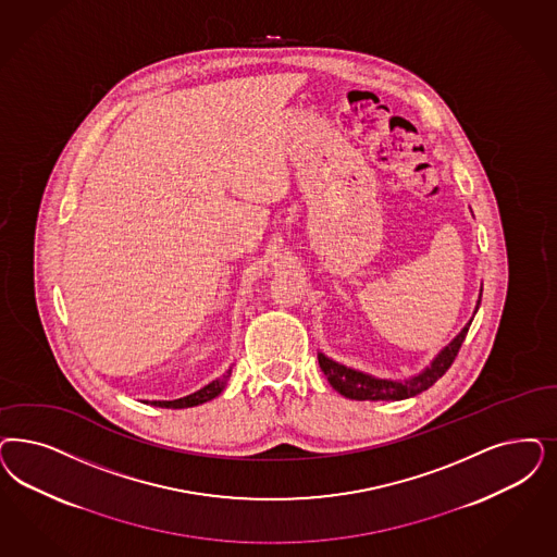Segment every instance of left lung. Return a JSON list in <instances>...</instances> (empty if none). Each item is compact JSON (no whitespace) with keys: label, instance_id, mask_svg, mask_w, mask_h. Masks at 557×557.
<instances>
[{"label":"left lung","instance_id":"obj_1","mask_svg":"<svg viewBox=\"0 0 557 557\" xmlns=\"http://www.w3.org/2000/svg\"><path fill=\"white\" fill-rule=\"evenodd\" d=\"M480 305L481 289L473 317L480 310ZM473 317H471V321H473ZM471 321L460 329L459 335L448 346L442 347L441 351L436 354V358L430 362V366H425L422 372H418V374H413L405 381H391V379L372 376L368 372L339 364V362L326 358L323 351H319V366L325 372L329 384L347 399H356V401H404V399L416 397L425 388H430L450 368V364L457 358V354H459L462 342H465V335L471 326Z\"/></svg>","mask_w":557,"mask_h":557}]
</instances>
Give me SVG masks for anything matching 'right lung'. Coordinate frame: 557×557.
<instances>
[{"label": "right lung", "instance_id": "right-lung-1", "mask_svg": "<svg viewBox=\"0 0 557 557\" xmlns=\"http://www.w3.org/2000/svg\"><path fill=\"white\" fill-rule=\"evenodd\" d=\"M232 374V366L220 376V379H215V381H211L210 384H206L203 388H199V391H195L191 395H187V397H181V399H174V401H150V405L153 407H166V409H185V407H195V405L208 404L211 399H215L224 388H226V384H228V379H231ZM144 404H148V401H144Z\"/></svg>", "mask_w": 557, "mask_h": 557}]
</instances>
